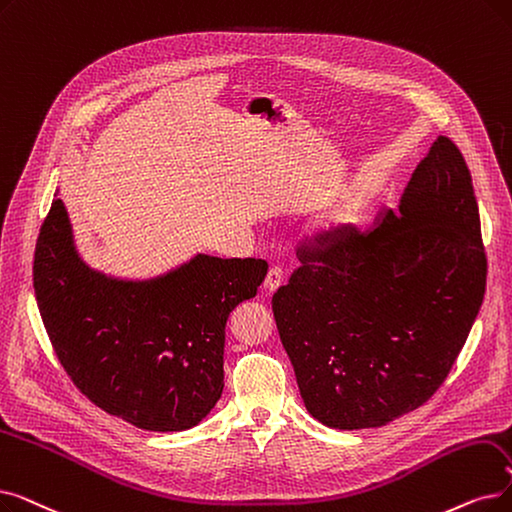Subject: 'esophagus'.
<instances>
[{
    "instance_id": "34e87169",
    "label": "esophagus",
    "mask_w": 512,
    "mask_h": 512,
    "mask_svg": "<svg viewBox=\"0 0 512 512\" xmlns=\"http://www.w3.org/2000/svg\"><path fill=\"white\" fill-rule=\"evenodd\" d=\"M282 282H284V272H282V268H280V265H272L268 276H265V282H263L265 293H270V295L276 293L278 288L282 286Z\"/></svg>"
}]
</instances>
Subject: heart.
Returning <instances> with one entry per match:
<instances>
[{
	"mask_svg": "<svg viewBox=\"0 0 512 512\" xmlns=\"http://www.w3.org/2000/svg\"><path fill=\"white\" fill-rule=\"evenodd\" d=\"M360 215H362V205L358 198H347V201L339 203L335 209L330 211L326 228L332 232H343L345 228L355 224V221L360 219Z\"/></svg>",
	"mask_w": 512,
	"mask_h": 512,
	"instance_id": "heart-1",
	"label": "heart"
}]
</instances>
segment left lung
Masks as SVG:
<instances>
[{
  "label": "left lung",
  "instance_id": "left-lung-1",
  "mask_svg": "<svg viewBox=\"0 0 512 512\" xmlns=\"http://www.w3.org/2000/svg\"><path fill=\"white\" fill-rule=\"evenodd\" d=\"M272 297L307 412L332 429L383 427L446 381L485 295L471 171L439 136L370 230H324Z\"/></svg>",
  "mask_w": 512,
  "mask_h": 512
}]
</instances>
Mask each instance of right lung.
<instances>
[{
	"label": "right lung",
	"instance_id": "right-lung-1",
	"mask_svg": "<svg viewBox=\"0 0 512 512\" xmlns=\"http://www.w3.org/2000/svg\"><path fill=\"white\" fill-rule=\"evenodd\" d=\"M263 259L196 255L165 276L131 282L79 259L60 198L39 230L33 286L43 326L75 387L146 431L198 425L224 391L230 311L257 295Z\"/></svg>",
	"mask_w": 512,
	"mask_h": 512
}]
</instances>
